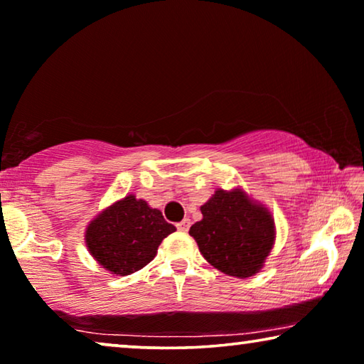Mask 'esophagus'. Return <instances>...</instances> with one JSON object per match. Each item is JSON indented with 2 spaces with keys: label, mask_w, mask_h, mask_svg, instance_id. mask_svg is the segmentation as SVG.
Segmentation results:
<instances>
[{
  "label": "esophagus",
  "mask_w": 364,
  "mask_h": 364,
  "mask_svg": "<svg viewBox=\"0 0 364 364\" xmlns=\"http://www.w3.org/2000/svg\"><path fill=\"white\" fill-rule=\"evenodd\" d=\"M188 228H190V221H188V219H183V221H181V223L177 224V229L181 230V232H187Z\"/></svg>",
  "instance_id": "1"
}]
</instances>
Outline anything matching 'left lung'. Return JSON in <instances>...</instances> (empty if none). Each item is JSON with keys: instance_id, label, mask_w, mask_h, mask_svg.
<instances>
[{"instance_id": "obj_1", "label": "left lung", "mask_w": 364, "mask_h": 364, "mask_svg": "<svg viewBox=\"0 0 364 364\" xmlns=\"http://www.w3.org/2000/svg\"><path fill=\"white\" fill-rule=\"evenodd\" d=\"M200 210L203 219L188 234L208 263L238 279L259 272L276 240V225L267 208L242 188H218Z\"/></svg>"}]
</instances>
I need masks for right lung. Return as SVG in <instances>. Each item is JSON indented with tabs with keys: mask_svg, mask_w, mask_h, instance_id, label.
<instances>
[{
	"mask_svg": "<svg viewBox=\"0 0 364 364\" xmlns=\"http://www.w3.org/2000/svg\"><path fill=\"white\" fill-rule=\"evenodd\" d=\"M176 228L164 221L156 208L135 195L116 201L101 211L85 230L90 255L106 271L129 276L156 256L159 243Z\"/></svg>",
	"mask_w": 364,
	"mask_h": 364,
	"instance_id": "1",
	"label": "right lung"
}]
</instances>
